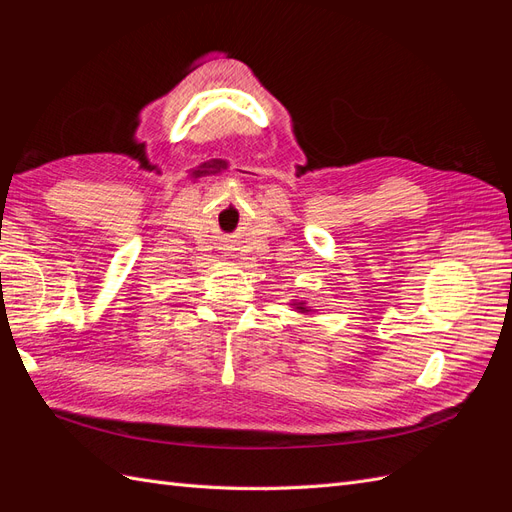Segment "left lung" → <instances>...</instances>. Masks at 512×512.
Here are the masks:
<instances>
[{"label":"left lung","mask_w":512,"mask_h":512,"mask_svg":"<svg viewBox=\"0 0 512 512\" xmlns=\"http://www.w3.org/2000/svg\"><path fill=\"white\" fill-rule=\"evenodd\" d=\"M292 307H294V312H299V314H309L312 312V309L307 307V303L305 301H297V299H292V303H290Z\"/></svg>","instance_id":"8db88e82"}]
</instances>
